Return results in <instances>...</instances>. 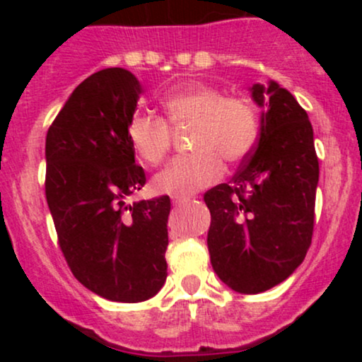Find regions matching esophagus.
Returning <instances> with one entry per match:
<instances>
[{
  "label": "esophagus",
  "instance_id": "esophagus-1",
  "mask_svg": "<svg viewBox=\"0 0 362 362\" xmlns=\"http://www.w3.org/2000/svg\"><path fill=\"white\" fill-rule=\"evenodd\" d=\"M187 201H190V195H173V197H172V202L175 206L185 204Z\"/></svg>",
  "mask_w": 362,
  "mask_h": 362
}]
</instances>
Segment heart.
Returning a JSON list of instances; mask_svg holds the SVG:
<instances>
[{"mask_svg":"<svg viewBox=\"0 0 362 362\" xmlns=\"http://www.w3.org/2000/svg\"><path fill=\"white\" fill-rule=\"evenodd\" d=\"M167 120L136 114L127 122V139L141 160L158 165L172 146L173 127L192 126V155L178 156L153 180L156 192L190 195L216 182L223 161L236 163L252 151L259 136L257 112L242 97H226L218 86L190 83L177 86L161 102Z\"/></svg>","mask_w":362,"mask_h":362,"instance_id":"b5f03b06","label":"heart"}]
</instances>
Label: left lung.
Masks as SVG:
<instances>
[{
    "instance_id": "obj_1",
    "label": "left lung",
    "mask_w": 362,
    "mask_h": 362,
    "mask_svg": "<svg viewBox=\"0 0 362 362\" xmlns=\"http://www.w3.org/2000/svg\"><path fill=\"white\" fill-rule=\"evenodd\" d=\"M265 107L253 151L231 184L207 190V248L214 272L236 293L257 294L300 267L311 245L318 158L308 114L276 81L252 86Z\"/></svg>"
}]
</instances>
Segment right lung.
I'll list each match as a JSON object with an SVG mask.
<instances>
[{"label":"right lung","instance_id":"add662e5","mask_svg":"<svg viewBox=\"0 0 362 362\" xmlns=\"http://www.w3.org/2000/svg\"><path fill=\"white\" fill-rule=\"evenodd\" d=\"M141 93L127 69L93 73L45 138V197L62 255L85 288L119 303L146 301L167 279L170 197L129 202L146 184L127 139Z\"/></svg>","mask_w":362,"mask_h":362}]
</instances>
